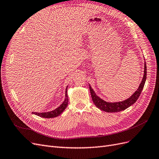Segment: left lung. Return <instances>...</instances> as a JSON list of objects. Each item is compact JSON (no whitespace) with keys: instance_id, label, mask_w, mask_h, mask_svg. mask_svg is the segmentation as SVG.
Here are the masks:
<instances>
[{"instance_id":"1","label":"left lung","mask_w":159,"mask_h":159,"mask_svg":"<svg viewBox=\"0 0 159 159\" xmlns=\"http://www.w3.org/2000/svg\"><path fill=\"white\" fill-rule=\"evenodd\" d=\"M146 78H147V66L145 61L144 74H143V79H142L141 84L139 85L138 89L134 93L132 96H130L129 98H127V99L122 101L114 102H107V101H104L101 98H100L98 95H97V94L95 93L94 90L93 89L91 86L89 84V90L91 95L93 102L95 105L98 108H99L101 110L105 111L107 112H117L122 111H124L125 109H126L130 106H132L133 104H134L136 102V101L138 100V98L140 96L142 90L143 89Z\"/></svg>"}]
</instances>
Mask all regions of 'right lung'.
<instances>
[{
  "label": "right lung",
  "mask_w": 159,
  "mask_h": 159,
  "mask_svg": "<svg viewBox=\"0 0 159 159\" xmlns=\"http://www.w3.org/2000/svg\"><path fill=\"white\" fill-rule=\"evenodd\" d=\"M68 86L66 88L65 91V98L63 101V102L58 107L54 109V110L49 112H33L32 113L34 114L37 115L38 116H40L42 118H52L58 116L60 114H62V112L65 110L66 108L67 107L68 104V97L67 94V90H68Z\"/></svg>",
  "instance_id": "obj_1"
}]
</instances>
